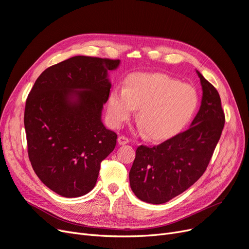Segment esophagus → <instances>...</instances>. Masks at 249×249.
I'll list each match as a JSON object with an SVG mask.
<instances>
[{
	"label": "esophagus",
	"mask_w": 249,
	"mask_h": 249,
	"mask_svg": "<svg viewBox=\"0 0 249 249\" xmlns=\"http://www.w3.org/2000/svg\"><path fill=\"white\" fill-rule=\"evenodd\" d=\"M128 142H129V140H128L126 136L121 135V136L118 137V143H119V144H122V145H123V144H126V143H128Z\"/></svg>",
	"instance_id": "esophagus-1"
}]
</instances>
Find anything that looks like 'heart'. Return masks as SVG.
Returning <instances> with one entry per match:
<instances>
[{
    "mask_svg": "<svg viewBox=\"0 0 249 249\" xmlns=\"http://www.w3.org/2000/svg\"><path fill=\"white\" fill-rule=\"evenodd\" d=\"M199 106L195 87L164 73L137 72L126 80L125 88L115 87L107 97L109 125L119 128L139 108L141 129L152 141H165L179 133Z\"/></svg>",
    "mask_w": 249,
    "mask_h": 249,
    "instance_id": "1",
    "label": "heart"
}]
</instances>
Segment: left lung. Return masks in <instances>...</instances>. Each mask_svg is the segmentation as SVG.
Segmentation results:
<instances>
[{
  "label": "left lung",
  "instance_id": "left-lung-1",
  "mask_svg": "<svg viewBox=\"0 0 249 249\" xmlns=\"http://www.w3.org/2000/svg\"><path fill=\"white\" fill-rule=\"evenodd\" d=\"M202 86L199 112L188 130L155 145H140L129 172L135 196L163 204L178 196L206 170L225 125L217 90L196 71Z\"/></svg>",
  "mask_w": 249,
  "mask_h": 249
}]
</instances>
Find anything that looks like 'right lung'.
<instances>
[{
	"mask_svg": "<svg viewBox=\"0 0 249 249\" xmlns=\"http://www.w3.org/2000/svg\"><path fill=\"white\" fill-rule=\"evenodd\" d=\"M120 60L73 56L46 69L26 99L27 152L46 187L67 197L95 187L100 163L116 146L117 134L101 121L112 87L108 71Z\"/></svg>",
	"mask_w": 249,
	"mask_h": 249,
	"instance_id": "right-lung-1",
	"label": "right lung"
}]
</instances>
